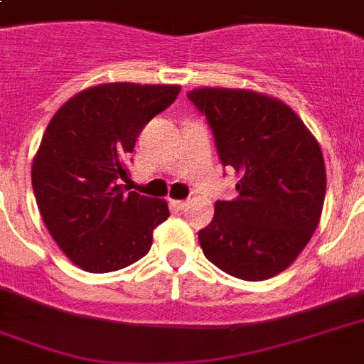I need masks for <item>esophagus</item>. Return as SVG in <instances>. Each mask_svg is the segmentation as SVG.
Masks as SVG:
<instances>
[{
	"mask_svg": "<svg viewBox=\"0 0 364 364\" xmlns=\"http://www.w3.org/2000/svg\"><path fill=\"white\" fill-rule=\"evenodd\" d=\"M170 204L177 208V210H185L188 205V200H170Z\"/></svg>",
	"mask_w": 364,
	"mask_h": 364,
	"instance_id": "1",
	"label": "esophagus"
}]
</instances>
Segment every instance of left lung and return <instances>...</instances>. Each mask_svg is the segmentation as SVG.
I'll return each mask as SVG.
<instances>
[{"label":"left lung","instance_id":"1","mask_svg":"<svg viewBox=\"0 0 364 364\" xmlns=\"http://www.w3.org/2000/svg\"><path fill=\"white\" fill-rule=\"evenodd\" d=\"M215 136L238 196L215 202L198 232L205 259L230 276L262 282L293 264L321 219L327 171L319 143L287 104L249 88L187 94Z\"/></svg>","mask_w":364,"mask_h":364}]
</instances>
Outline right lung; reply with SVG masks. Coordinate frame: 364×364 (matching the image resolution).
Returning a JSON list of instances; mask_svg holds the SVG:
<instances>
[{"label":"right lung","mask_w":364,"mask_h":364,"mask_svg":"<svg viewBox=\"0 0 364 364\" xmlns=\"http://www.w3.org/2000/svg\"><path fill=\"white\" fill-rule=\"evenodd\" d=\"M179 85L104 82L75 94L48 122L31 185L43 223L68 259L92 274L147 255L170 217L166 200L126 193L128 160L151 119L173 104Z\"/></svg>","instance_id":"right-lung-1"}]
</instances>
